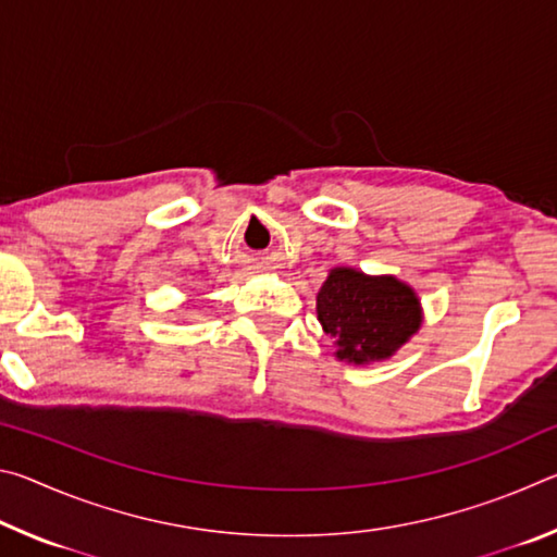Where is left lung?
I'll return each mask as SVG.
<instances>
[{"mask_svg":"<svg viewBox=\"0 0 557 557\" xmlns=\"http://www.w3.org/2000/svg\"><path fill=\"white\" fill-rule=\"evenodd\" d=\"M317 314L338 346L336 356L348 363L383 361L422 324L420 299L408 285L351 268L329 272L317 295Z\"/></svg>","mask_w":557,"mask_h":557,"instance_id":"1","label":"left lung"}]
</instances>
